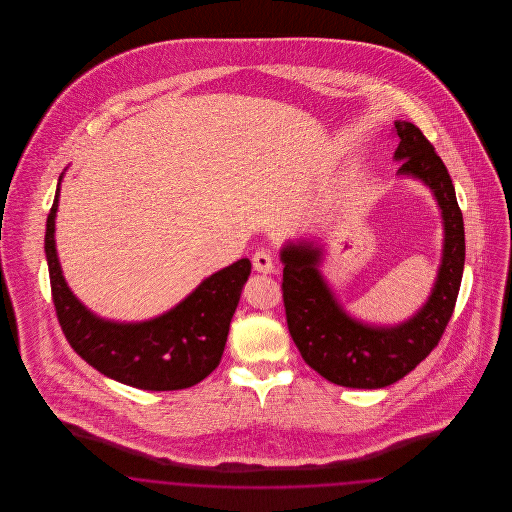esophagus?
Wrapping results in <instances>:
<instances>
[{
	"label": "esophagus",
	"instance_id": "obj_1",
	"mask_svg": "<svg viewBox=\"0 0 512 512\" xmlns=\"http://www.w3.org/2000/svg\"><path fill=\"white\" fill-rule=\"evenodd\" d=\"M251 263H253V268L261 274H270L274 270V263H272V257L267 249H257L251 257Z\"/></svg>",
	"mask_w": 512,
	"mask_h": 512
}]
</instances>
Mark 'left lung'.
I'll return each instance as SVG.
<instances>
[{
	"label": "left lung",
	"instance_id": "obj_1",
	"mask_svg": "<svg viewBox=\"0 0 512 512\" xmlns=\"http://www.w3.org/2000/svg\"><path fill=\"white\" fill-rule=\"evenodd\" d=\"M395 136L399 174L422 180L436 195L443 217V257L426 305L399 326H368L349 317L322 280L318 247L288 244L280 253L282 297L293 343L322 378L345 388H386L420 365L441 340L463 280V213L447 167L413 122H395Z\"/></svg>",
	"mask_w": 512,
	"mask_h": 512
}]
</instances>
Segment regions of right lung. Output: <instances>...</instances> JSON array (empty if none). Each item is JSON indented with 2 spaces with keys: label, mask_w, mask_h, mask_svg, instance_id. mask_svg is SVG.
Returning <instances> with one entry per match:
<instances>
[{
  "label": "right lung",
  "mask_w": 512,
  "mask_h": 512,
  "mask_svg": "<svg viewBox=\"0 0 512 512\" xmlns=\"http://www.w3.org/2000/svg\"><path fill=\"white\" fill-rule=\"evenodd\" d=\"M59 188L46 224V259L55 313L74 351L101 374L138 388H192L220 363L230 320L251 272L240 259L203 280L194 292L161 317L121 324L96 317L69 290L55 251Z\"/></svg>",
  "instance_id": "right-lung-1"
}]
</instances>
